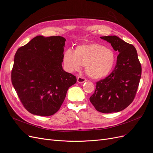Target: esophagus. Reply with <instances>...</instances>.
<instances>
[{
	"mask_svg": "<svg viewBox=\"0 0 153 153\" xmlns=\"http://www.w3.org/2000/svg\"><path fill=\"white\" fill-rule=\"evenodd\" d=\"M86 81H87V80L84 77L78 76V78H77V82L78 83V84H83V83H84Z\"/></svg>",
	"mask_w": 153,
	"mask_h": 153,
	"instance_id": "34e87169",
	"label": "esophagus"
}]
</instances>
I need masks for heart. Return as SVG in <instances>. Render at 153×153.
<instances>
[{
  "label": "heart",
  "instance_id": "1",
  "mask_svg": "<svg viewBox=\"0 0 153 153\" xmlns=\"http://www.w3.org/2000/svg\"><path fill=\"white\" fill-rule=\"evenodd\" d=\"M115 61L112 49L96 43L79 45L74 52L67 50L63 55V62L68 71H78L81 66H85L86 73L94 79L108 75Z\"/></svg>",
  "mask_w": 153,
  "mask_h": 153
}]
</instances>
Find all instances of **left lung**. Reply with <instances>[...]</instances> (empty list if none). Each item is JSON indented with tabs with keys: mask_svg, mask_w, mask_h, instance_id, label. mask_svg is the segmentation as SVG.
Here are the masks:
<instances>
[{
	"mask_svg": "<svg viewBox=\"0 0 153 153\" xmlns=\"http://www.w3.org/2000/svg\"><path fill=\"white\" fill-rule=\"evenodd\" d=\"M119 53L114 71L96 83L90 97L91 103L98 112L109 114L123 110L133 101L139 85L142 68L134 46L116 36L100 37Z\"/></svg>",
	"mask_w": 153,
	"mask_h": 153,
	"instance_id": "obj_1",
	"label": "left lung"
}]
</instances>
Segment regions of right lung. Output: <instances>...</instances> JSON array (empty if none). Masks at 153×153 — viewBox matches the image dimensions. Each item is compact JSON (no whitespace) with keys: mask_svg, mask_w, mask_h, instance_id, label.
Segmentation results:
<instances>
[{"mask_svg":"<svg viewBox=\"0 0 153 153\" xmlns=\"http://www.w3.org/2000/svg\"><path fill=\"white\" fill-rule=\"evenodd\" d=\"M66 39L38 36L18 48L14 59L11 82L22 103L32 114L56 113L68 89L76 78L62 67Z\"/></svg>","mask_w":153,"mask_h":153,"instance_id":"add662e5","label":"right lung"}]
</instances>
